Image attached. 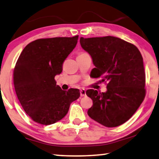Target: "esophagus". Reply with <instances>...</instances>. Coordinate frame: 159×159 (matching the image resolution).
I'll list each match as a JSON object with an SVG mask.
<instances>
[{"label": "esophagus", "instance_id": "obj_1", "mask_svg": "<svg viewBox=\"0 0 159 159\" xmlns=\"http://www.w3.org/2000/svg\"><path fill=\"white\" fill-rule=\"evenodd\" d=\"M80 96L81 97H85L86 96V91L84 89H80Z\"/></svg>", "mask_w": 159, "mask_h": 159}]
</instances>
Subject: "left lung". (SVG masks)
Masks as SVG:
<instances>
[{"label": "left lung", "mask_w": 159, "mask_h": 159, "mask_svg": "<svg viewBox=\"0 0 159 159\" xmlns=\"http://www.w3.org/2000/svg\"><path fill=\"white\" fill-rule=\"evenodd\" d=\"M80 44L92 56L95 67L92 77L101 78L106 92L88 89L93 101L88 115L103 125L115 127L134 115L146 95L143 58L134 44L120 38H80Z\"/></svg>", "instance_id": "1"}]
</instances>
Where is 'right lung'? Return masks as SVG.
Returning <instances> with one entry per match:
<instances>
[{"instance_id": "right-lung-1", "label": "right lung", "mask_w": 159, "mask_h": 159, "mask_svg": "<svg viewBox=\"0 0 159 159\" xmlns=\"http://www.w3.org/2000/svg\"><path fill=\"white\" fill-rule=\"evenodd\" d=\"M73 37L39 39L25 46L13 71L17 97L26 113L36 123L48 125L63 118L80 90H62L55 76L61 73L62 64L77 45Z\"/></svg>"}]
</instances>
